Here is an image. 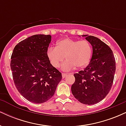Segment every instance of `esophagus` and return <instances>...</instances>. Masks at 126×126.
Instances as JSON below:
<instances>
[{
  "label": "esophagus",
  "instance_id": "34e87169",
  "mask_svg": "<svg viewBox=\"0 0 126 126\" xmlns=\"http://www.w3.org/2000/svg\"><path fill=\"white\" fill-rule=\"evenodd\" d=\"M67 73H62V78H64L66 76H67Z\"/></svg>",
  "mask_w": 126,
  "mask_h": 126
}]
</instances>
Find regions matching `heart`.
<instances>
[{
	"label": "heart",
	"instance_id": "obj_1",
	"mask_svg": "<svg viewBox=\"0 0 126 126\" xmlns=\"http://www.w3.org/2000/svg\"><path fill=\"white\" fill-rule=\"evenodd\" d=\"M92 55V46L86 40L64 38L57 42L56 47H50L47 51V57L54 67H59L65 57L66 61L62 66L64 70H70L75 66L85 67L90 62Z\"/></svg>",
	"mask_w": 126,
	"mask_h": 126
}]
</instances>
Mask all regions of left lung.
<instances>
[{
  "mask_svg": "<svg viewBox=\"0 0 126 126\" xmlns=\"http://www.w3.org/2000/svg\"><path fill=\"white\" fill-rule=\"evenodd\" d=\"M92 46V58L84 70L75 73L72 85L73 96L81 103L92 105L100 102L110 91L115 72V60L109 46L97 37L83 35Z\"/></svg>",
  "mask_w": 126,
  "mask_h": 126,
  "instance_id": "obj_1",
  "label": "left lung"
}]
</instances>
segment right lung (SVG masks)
<instances>
[{
	"label": "right lung",
	"instance_id": "obj_1",
	"mask_svg": "<svg viewBox=\"0 0 126 126\" xmlns=\"http://www.w3.org/2000/svg\"><path fill=\"white\" fill-rule=\"evenodd\" d=\"M50 35L37 34L18 43L11 56V68L16 88L25 99L36 104L53 96L62 79L47 56Z\"/></svg>",
	"mask_w": 126,
	"mask_h": 126
}]
</instances>
